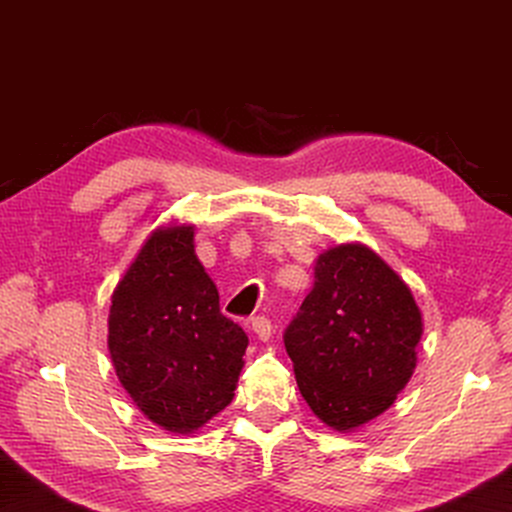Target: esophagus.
<instances>
[{"instance_id": "1", "label": "esophagus", "mask_w": 512, "mask_h": 512, "mask_svg": "<svg viewBox=\"0 0 512 512\" xmlns=\"http://www.w3.org/2000/svg\"><path fill=\"white\" fill-rule=\"evenodd\" d=\"M250 327H253V332L259 341L271 339L273 327H271V320H268L266 316H255L253 320H250Z\"/></svg>"}]
</instances>
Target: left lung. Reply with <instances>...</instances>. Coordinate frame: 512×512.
<instances>
[{
  "label": "left lung",
  "instance_id": "1",
  "mask_svg": "<svg viewBox=\"0 0 512 512\" xmlns=\"http://www.w3.org/2000/svg\"><path fill=\"white\" fill-rule=\"evenodd\" d=\"M422 311L375 250L357 241L316 257L314 287L284 332L309 409L350 433L391 409L418 363Z\"/></svg>",
  "mask_w": 512,
  "mask_h": 512
}]
</instances>
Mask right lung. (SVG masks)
<instances>
[{"instance_id": "1", "label": "right lung", "mask_w": 512, "mask_h": 512, "mask_svg": "<svg viewBox=\"0 0 512 512\" xmlns=\"http://www.w3.org/2000/svg\"><path fill=\"white\" fill-rule=\"evenodd\" d=\"M108 352L137 409L160 429L196 433L235 397L248 336L219 309L194 253V225H158L110 298Z\"/></svg>"}]
</instances>
